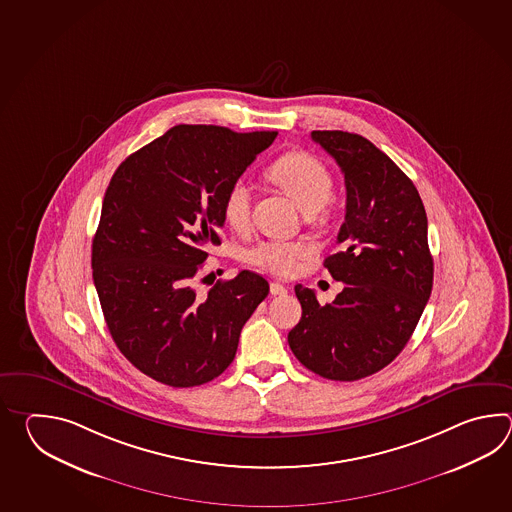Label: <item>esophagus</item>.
I'll use <instances>...</instances> for the list:
<instances>
[{
	"mask_svg": "<svg viewBox=\"0 0 512 512\" xmlns=\"http://www.w3.org/2000/svg\"><path fill=\"white\" fill-rule=\"evenodd\" d=\"M271 294L272 296H283V294H287V287L283 283L272 282Z\"/></svg>",
	"mask_w": 512,
	"mask_h": 512,
	"instance_id": "1",
	"label": "esophagus"
}]
</instances>
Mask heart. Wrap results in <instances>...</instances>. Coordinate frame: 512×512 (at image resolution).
Masks as SVG:
<instances>
[{"mask_svg":"<svg viewBox=\"0 0 512 512\" xmlns=\"http://www.w3.org/2000/svg\"><path fill=\"white\" fill-rule=\"evenodd\" d=\"M267 179L293 199L305 214L318 216L326 208L333 190V179L313 153L294 150L280 155L265 170ZM252 190L245 181L230 185L223 199V219L230 229L243 230L251 227ZM313 254V247L304 241H261L247 251V261L272 272L276 276H289L298 271L305 258Z\"/></svg>","mask_w":512,"mask_h":512,"instance_id":"b5f03b06","label":"heart"}]
</instances>
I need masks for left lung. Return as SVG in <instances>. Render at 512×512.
Masks as SVG:
<instances>
[{
	"label": "left lung",
	"mask_w": 512,
	"mask_h": 512,
	"mask_svg": "<svg viewBox=\"0 0 512 512\" xmlns=\"http://www.w3.org/2000/svg\"><path fill=\"white\" fill-rule=\"evenodd\" d=\"M346 183L340 251L324 260L346 283L331 304L294 287L302 318L289 331L294 357L331 381H359L388 366L412 337L434 283L428 221L408 175L373 142L348 131H313Z\"/></svg>",
	"instance_id": "1"
}]
</instances>
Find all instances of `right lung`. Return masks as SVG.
Returning <instances> with one entry per match:
<instances>
[{
  "mask_svg": "<svg viewBox=\"0 0 512 512\" xmlns=\"http://www.w3.org/2000/svg\"><path fill=\"white\" fill-rule=\"evenodd\" d=\"M278 131L179 124L120 163L91 249L93 282L109 333L144 375L174 388L219 377L241 327L269 294L252 271L199 294L223 199Z\"/></svg>",
  "mask_w": 512,
  "mask_h": 512,
  "instance_id": "right-lung-1",
  "label": "right lung"
}]
</instances>
